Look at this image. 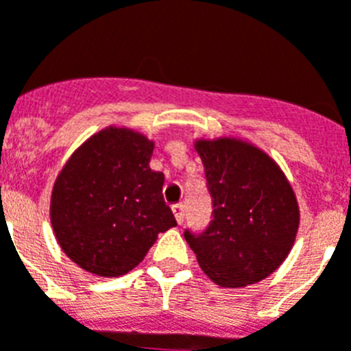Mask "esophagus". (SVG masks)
Wrapping results in <instances>:
<instances>
[{
    "instance_id": "obj_1",
    "label": "esophagus",
    "mask_w": 351,
    "mask_h": 351,
    "mask_svg": "<svg viewBox=\"0 0 351 351\" xmlns=\"http://www.w3.org/2000/svg\"><path fill=\"white\" fill-rule=\"evenodd\" d=\"M172 213H173V217H176L178 224H181V222L184 221V206H182V204H173Z\"/></svg>"
}]
</instances>
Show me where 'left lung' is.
Instances as JSON below:
<instances>
[{
	"label": "left lung",
	"mask_w": 351,
	"mask_h": 351,
	"mask_svg": "<svg viewBox=\"0 0 351 351\" xmlns=\"http://www.w3.org/2000/svg\"><path fill=\"white\" fill-rule=\"evenodd\" d=\"M213 199V221L201 234L184 233L211 282L253 285L276 271L300 230V204L280 165L237 136L195 138Z\"/></svg>",
	"instance_id": "obj_1"
}]
</instances>
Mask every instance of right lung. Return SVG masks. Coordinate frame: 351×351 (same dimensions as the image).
Listing matches in <instances>:
<instances>
[{
    "mask_svg": "<svg viewBox=\"0 0 351 351\" xmlns=\"http://www.w3.org/2000/svg\"><path fill=\"white\" fill-rule=\"evenodd\" d=\"M154 140L109 125L84 141L57 173L50 222L60 249L91 274L117 278L138 265L159 233L178 226L150 170Z\"/></svg>",
    "mask_w": 351,
    "mask_h": 351,
    "instance_id": "obj_1",
    "label": "right lung"
}]
</instances>
